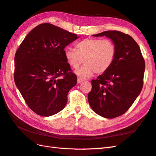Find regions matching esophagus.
Listing matches in <instances>:
<instances>
[{
  "label": "esophagus",
  "instance_id": "esophagus-1",
  "mask_svg": "<svg viewBox=\"0 0 156 156\" xmlns=\"http://www.w3.org/2000/svg\"><path fill=\"white\" fill-rule=\"evenodd\" d=\"M84 81V79H81V78H80V77H78L77 78V83H81L82 81Z\"/></svg>",
  "mask_w": 156,
  "mask_h": 156
}]
</instances>
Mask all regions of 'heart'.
<instances>
[{
	"label": "heart",
	"mask_w": 156,
	"mask_h": 156,
	"mask_svg": "<svg viewBox=\"0 0 156 156\" xmlns=\"http://www.w3.org/2000/svg\"><path fill=\"white\" fill-rule=\"evenodd\" d=\"M116 53L115 44L108 39L87 38L75 45V50L66 49L64 56L71 67L81 79L91 77L94 72L101 74L105 72L114 62Z\"/></svg>",
	"instance_id": "heart-1"
}]
</instances>
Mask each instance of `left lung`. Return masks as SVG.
<instances>
[{
    "label": "left lung",
    "mask_w": 156,
    "mask_h": 156,
    "mask_svg": "<svg viewBox=\"0 0 156 156\" xmlns=\"http://www.w3.org/2000/svg\"><path fill=\"white\" fill-rule=\"evenodd\" d=\"M115 44L116 56L110 68L91 81L88 100L92 109L107 119L129 109L143 87L145 62L139 45L129 35L117 30L103 32Z\"/></svg>",
    "instance_id": "obj_1"
}]
</instances>
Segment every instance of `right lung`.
Masks as SVG:
<instances>
[{
  "mask_svg": "<svg viewBox=\"0 0 156 156\" xmlns=\"http://www.w3.org/2000/svg\"><path fill=\"white\" fill-rule=\"evenodd\" d=\"M77 38V34L43 23L27 35L17 50L14 81L37 115H54L66 105L77 76L65 58L64 48Z\"/></svg>",
  "mask_w": 156,
  "mask_h": 156,
  "instance_id": "right-lung-1",
  "label": "right lung"
}]
</instances>
